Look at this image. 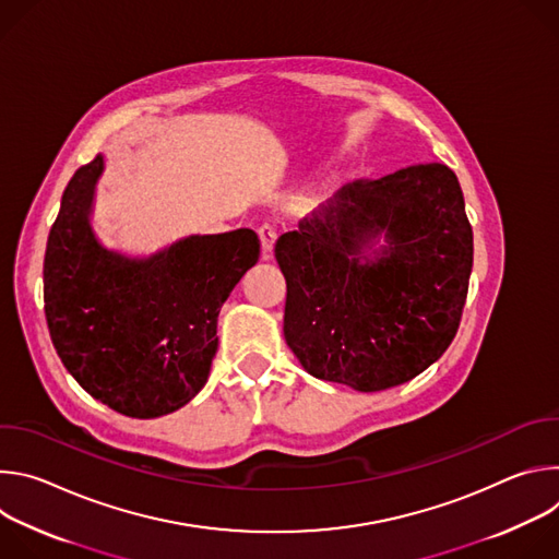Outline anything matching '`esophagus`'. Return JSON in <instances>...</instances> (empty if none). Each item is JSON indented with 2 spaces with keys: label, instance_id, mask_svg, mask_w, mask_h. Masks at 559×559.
Segmentation results:
<instances>
[{
  "label": "esophagus",
  "instance_id": "obj_1",
  "mask_svg": "<svg viewBox=\"0 0 559 559\" xmlns=\"http://www.w3.org/2000/svg\"><path fill=\"white\" fill-rule=\"evenodd\" d=\"M259 238H261V246H263V257L270 259L272 250H274V243H276V229L267 223H263L259 227Z\"/></svg>",
  "mask_w": 559,
  "mask_h": 559
}]
</instances>
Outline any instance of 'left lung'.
Returning <instances> with one entry per match:
<instances>
[{
    "mask_svg": "<svg viewBox=\"0 0 559 559\" xmlns=\"http://www.w3.org/2000/svg\"><path fill=\"white\" fill-rule=\"evenodd\" d=\"M386 247L371 260L370 238ZM283 332L311 376L358 391L397 386L451 345L468 292L473 229L453 170L409 166L356 181L285 231Z\"/></svg>",
    "mask_w": 559,
    "mask_h": 559,
    "instance_id": "1",
    "label": "left lung"
}]
</instances>
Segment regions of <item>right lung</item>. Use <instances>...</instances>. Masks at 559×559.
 <instances>
[{
	"instance_id": "add662e5",
	"label": "right lung",
	"mask_w": 559,
	"mask_h": 559,
	"mask_svg": "<svg viewBox=\"0 0 559 559\" xmlns=\"http://www.w3.org/2000/svg\"><path fill=\"white\" fill-rule=\"evenodd\" d=\"M104 156L68 181L44 257V311L52 345L93 397L130 418L188 405L207 382L216 321L261 241L241 227L188 236L147 259L106 250L91 227Z\"/></svg>"
}]
</instances>
